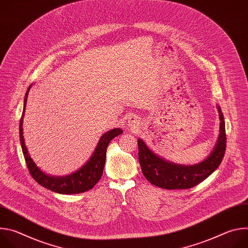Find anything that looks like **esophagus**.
<instances>
[{"instance_id": "obj_1", "label": "esophagus", "mask_w": 248, "mask_h": 248, "mask_svg": "<svg viewBox=\"0 0 248 248\" xmlns=\"http://www.w3.org/2000/svg\"><path fill=\"white\" fill-rule=\"evenodd\" d=\"M128 125H129L130 127H135V126L137 125V121L135 120V118H130V119L128 120Z\"/></svg>"}]
</instances>
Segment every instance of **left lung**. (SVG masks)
Returning <instances> with one entry per match:
<instances>
[{"label": "left lung", "instance_id": "1", "mask_svg": "<svg viewBox=\"0 0 248 248\" xmlns=\"http://www.w3.org/2000/svg\"><path fill=\"white\" fill-rule=\"evenodd\" d=\"M218 112L221 122L217 144L209 157L197 165L181 166L167 162L155 155L142 139H137L138 160L146 180L165 189H187L207 179L220 166L227 146L225 121L219 106Z\"/></svg>", "mask_w": 248, "mask_h": 248}]
</instances>
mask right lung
Instances as JSON below:
<instances>
[{
  "label": "right lung",
  "mask_w": 248,
  "mask_h": 248,
  "mask_svg": "<svg viewBox=\"0 0 248 248\" xmlns=\"http://www.w3.org/2000/svg\"><path fill=\"white\" fill-rule=\"evenodd\" d=\"M30 87L31 85L28 87L24 97L23 112L20 118V123H19V139H20V144H21L22 153L25 159V163L31 176L40 186L57 193L77 194V193L84 192L91 189L99 182V180L101 179V176L103 174V170H104L105 161H106V152H107V147L109 143L111 142V140L113 138L122 134L123 130L121 128H114L112 130H109L108 132H106L101 137L90 160L76 172L66 176H62V178H54V176L47 175L38 169V167L35 165L31 157L29 156L26 145L24 143V138L22 135L23 134L22 123H23L24 111L26 107L27 96H28Z\"/></svg>",
  "instance_id": "right-lung-1"
}]
</instances>
